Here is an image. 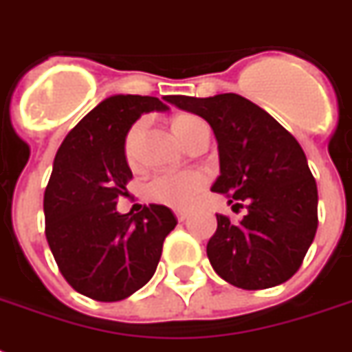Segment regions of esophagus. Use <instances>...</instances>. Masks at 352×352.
Here are the masks:
<instances>
[{
  "label": "esophagus",
  "instance_id": "1",
  "mask_svg": "<svg viewBox=\"0 0 352 352\" xmlns=\"http://www.w3.org/2000/svg\"><path fill=\"white\" fill-rule=\"evenodd\" d=\"M175 215H177V219L181 221V223H182V221H186L188 217H190V214H188V212H184V210H177Z\"/></svg>",
  "mask_w": 352,
  "mask_h": 352
}]
</instances>
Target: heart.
<instances>
[{
  "label": "heart",
  "instance_id": "b5f03b06",
  "mask_svg": "<svg viewBox=\"0 0 352 352\" xmlns=\"http://www.w3.org/2000/svg\"><path fill=\"white\" fill-rule=\"evenodd\" d=\"M204 124L197 117L192 115H182L173 122V129L179 135L182 142L192 135L193 127ZM144 122H135L124 140V155L129 166H135L138 162V140L142 135ZM208 177L204 175L203 171L199 170H186V171H170V173H160L153 177L151 181L146 184V197L162 206H170L175 210H186L190 208L203 188L206 186Z\"/></svg>",
  "mask_w": 352,
  "mask_h": 352
}]
</instances>
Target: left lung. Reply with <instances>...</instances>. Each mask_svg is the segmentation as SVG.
I'll return each instance as SVG.
<instances>
[{
	"instance_id": "obj_1",
	"label": "left lung",
	"mask_w": 352,
	"mask_h": 352,
	"mask_svg": "<svg viewBox=\"0 0 352 352\" xmlns=\"http://www.w3.org/2000/svg\"><path fill=\"white\" fill-rule=\"evenodd\" d=\"M170 104L208 122L219 146L212 192L248 214H217L206 246L221 278L245 290L270 289L298 272L318 228V188L300 142L265 109L235 93L170 96Z\"/></svg>"
}]
</instances>
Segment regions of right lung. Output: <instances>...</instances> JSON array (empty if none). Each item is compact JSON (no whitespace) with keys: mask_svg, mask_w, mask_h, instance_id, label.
<instances>
[{"mask_svg":"<svg viewBox=\"0 0 352 352\" xmlns=\"http://www.w3.org/2000/svg\"><path fill=\"white\" fill-rule=\"evenodd\" d=\"M166 109L155 96H109L67 133L54 157L43 195L47 243L65 281L91 300L120 301L142 289L177 225L162 204L117 212L133 179L127 131L144 113Z\"/></svg>","mask_w":352,"mask_h":352,"instance_id":"obj_1","label":"right lung"}]
</instances>
